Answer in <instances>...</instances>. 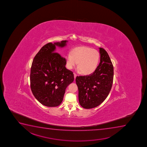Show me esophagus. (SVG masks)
I'll list each match as a JSON object with an SVG mask.
<instances>
[{
  "label": "esophagus",
  "instance_id": "34e87169",
  "mask_svg": "<svg viewBox=\"0 0 147 147\" xmlns=\"http://www.w3.org/2000/svg\"><path fill=\"white\" fill-rule=\"evenodd\" d=\"M77 75L76 74H75V73H74V76L75 79H76V77H77Z\"/></svg>",
  "mask_w": 147,
  "mask_h": 147
}]
</instances>
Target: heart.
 I'll use <instances>...</instances> for the list:
<instances>
[{
    "label": "heart",
    "instance_id": "obj_1",
    "mask_svg": "<svg viewBox=\"0 0 147 147\" xmlns=\"http://www.w3.org/2000/svg\"><path fill=\"white\" fill-rule=\"evenodd\" d=\"M100 54L98 51L90 47L82 46L73 49L71 54L65 56L66 66L69 69L74 67L78 64V68L82 73L92 74L98 65Z\"/></svg>",
    "mask_w": 147,
    "mask_h": 147
}]
</instances>
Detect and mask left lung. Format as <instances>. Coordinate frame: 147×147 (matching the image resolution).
I'll return each instance as SVG.
<instances>
[{
  "label": "left lung",
  "instance_id": "left-lung-1",
  "mask_svg": "<svg viewBox=\"0 0 147 147\" xmlns=\"http://www.w3.org/2000/svg\"><path fill=\"white\" fill-rule=\"evenodd\" d=\"M100 62L96 69L88 75L77 76L79 101L82 107L91 109L102 103L110 92L114 67L107 52L99 48Z\"/></svg>",
  "mask_w": 147,
  "mask_h": 147
}]
</instances>
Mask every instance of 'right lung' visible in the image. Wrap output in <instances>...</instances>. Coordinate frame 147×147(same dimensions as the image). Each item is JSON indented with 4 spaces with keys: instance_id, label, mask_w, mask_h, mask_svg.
<instances>
[{
    "instance_id": "1",
    "label": "right lung",
    "mask_w": 147,
    "mask_h": 147,
    "mask_svg": "<svg viewBox=\"0 0 147 147\" xmlns=\"http://www.w3.org/2000/svg\"><path fill=\"white\" fill-rule=\"evenodd\" d=\"M67 41L44 45L35 56L31 65V91L40 103L56 107L62 102L65 90L74 81V74L65 67V59L55 52L56 46L64 47Z\"/></svg>"
}]
</instances>
